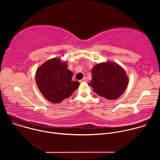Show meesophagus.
I'll return each instance as SVG.
<instances>
[{
    "label": "esophagus",
    "instance_id": "obj_1",
    "mask_svg": "<svg viewBox=\"0 0 160 160\" xmlns=\"http://www.w3.org/2000/svg\"><path fill=\"white\" fill-rule=\"evenodd\" d=\"M80 82H87V78H83L82 80H80Z\"/></svg>",
    "mask_w": 160,
    "mask_h": 160
}]
</instances>
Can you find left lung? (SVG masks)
Returning a JSON list of instances; mask_svg holds the SVG:
<instances>
[{
  "instance_id": "obj_1",
  "label": "left lung",
  "mask_w": 160,
  "mask_h": 160,
  "mask_svg": "<svg viewBox=\"0 0 160 160\" xmlns=\"http://www.w3.org/2000/svg\"><path fill=\"white\" fill-rule=\"evenodd\" d=\"M128 83V78L123 68L117 62L108 61L94 65L88 85L99 96L115 100L123 94Z\"/></svg>"
}]
</instances>
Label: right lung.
Listing matches in <instances>:
<instances>
[{
    "label": "right lung",
    "instance_id": "right-lung-1",
    "mask_svg": "<svg viewBox=\"0 0 160 160\" xmlns=\"http://www.w3.org/2000/svg\"><path fill=\"white\" fill-rule=\"evenodd\" d=\"M67 61L54 58L39 66L35 73L37 85L43 97L52 103H60L70 98L80 83L72 81L73 73Z\"/></svg>",
    "mask_w": 160,
    "mask_h": 160
}]
</instances>
